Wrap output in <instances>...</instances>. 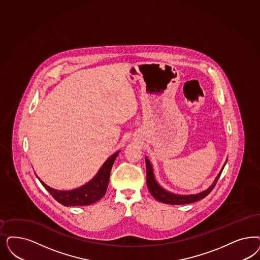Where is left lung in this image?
I'll list each match as a JSON object with an SVG mask.
<instances>
[{"label":"left lung","mask_w":260,"mask_h":260,"mask_svg":"<svg viewBox=\"0 0 260 260\" xmlns=\"http://www.w3.org/2000/svg\"><path fill=\"white\" fill-rule=\"evenodd\" d=\"M146 160V169H147V185H148V188L149 191L151 192L152 197L154 198L155 200L164 203V204H168V205H186V204H192V203H195L198 202L204 198H206L215 187L218 179L220 178L223 169L220 172V174L218 175V177L215 179L213 184L209 187L208 189H206V191L202 192V193H199L196 195H188V196H181V195H176V194H173L170 193L166 190L162 188L161 186L156 182V180L154 179V176H153V172H152V164L149 161V159L145 158Z\"/></svg>","instance_id":"left-lung-1"}]
</instances>
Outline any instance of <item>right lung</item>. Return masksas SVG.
Returning <instances> with one entry per match:
<instances>
[{
  "label": "right lung",
  "instance_id": "right-lung-1",
  "mask_svg": "<svg viewBox=\"0 0 260 260\" xmlns=\"http://www.w3.org/2000/svg\"><path fill=\"white\" fill-rule=\"evenodd\" d=\"M118 152H119L112 154L108 160L104 163V165L99 171L98 174L94 177V179H91L89 182H87L80 188L69 191H60L51 188L48 185H46L41 179L39 180L54 200L63 206H88L98 202L99 200H101L105 196L108 188L110 171L116 159Z\"/></svg>",
  "mask_w": 260,
  "mask_h": 260
}]
</instances>
